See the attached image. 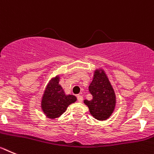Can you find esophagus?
I'll return each mask as SVG.
<instances>
[{
	"label": "esophagus",
	"mask_w": 154,
	"mask_h": 154,
	"mask_svg": "<svg viewBox=\"0 0 154 154\" xmlns=\"http://www.w3.org/2000/svg\"><path fill=\"white\" fill-rule=\"evenodd\" d=\"M77 101H78V102H82L83 101V96H81V95H80V94H79V95H77Z\"/></svg>",
	"instance_id": "obj_1"
}]
</instances>
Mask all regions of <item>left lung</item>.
<instances>
[{
  "instance_id": "1",
  "label": "left lung",
  "mask_w": 154,
  "mask_h": 154,
  "mask_svg": "<svg viewBox=\"0 0 154 154\" xmlns=\"http://www.w3.org/2000/svg\"><path fill=\"white\" fill-rule=\"evenodd\" d=\"M93 97L91 100H85L90 113L98 120H105L113 113L116 104V97L113 87L103 70H96L94 79L89 86Z\"/></svg>"
}]
</instances>
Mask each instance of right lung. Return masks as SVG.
Wrapping results in <instances>:
<instances>
[{"mask_svg":"<svg viewBox=\"0 0 154 154\" xmlns=\"http://www.w3.org/2000/svg\"><path fill=\"white\" fill-rule=\"evenodd\" d=\"M77 98L74 95H66L59 84V77L51 79L47 86L41 101V107L48 117L54 119L63 114L67 106L74 103Z\"/></svg>","mask_w":154,"mask_h":154,"instance_id":"right-lung-1","label":"right lung"}]
</instances>
